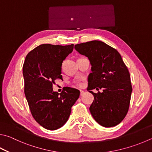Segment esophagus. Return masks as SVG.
<instances>
[{"label": "esophagus", "instance_id": "esophagus-1", "mask_svg": "<svg viewBox=\"0 0 152 152\" xmlns=\"http://www.w3.org/2000/svg\"><path fill=\"white\" fill-rule=\"evenodd\" d=\"M84 94V92L83 90H80V96H83Z\"/></svg>", "mask_w": 152, "mask_h": 152}]
</instances>
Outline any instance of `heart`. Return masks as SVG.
I'll list each match as a JSON object with an SVG mask.
<instances>
[{
    "label": "heart",
    "mask_w": 152,
    "mask_h": 152,
    "mask_svg": "<svg viewBox=\"0 0 152 152\" xmlns=\"http://www.w3.org/2000/svg\"><path fill=\"white\" fill-rule=\"evenodd\" d=\"M78 86H82V83H80V82H78Z\"/></svg>",
    "instance_id": "heart-1"
}]
</instances>
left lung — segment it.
<instances>
[{
	"mask_svg": "<svg viewBox=\"0 0 152 152\" xmlns=\"http://www.w3.org/2000/svg\"><path fill=\"white\" fill-rule=\"evenodd\" d=\"M92 66L88 90L94 96L91 114L100 125L114 127L124 119L130 102L132 87L128 68L116 50L102 41L92 40L74 46ZM102 88L94 93L91 90Z\"/></svg>",
	"mask_w": 152,
	"mask_h": 152,
	"instance_id": "left-lung-1",
	"label": "left lung"
}]
</instances>
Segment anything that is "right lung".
Listing matches in <instances>:
<instances>
[{"label":"right lung","instance_id":"obj_1","mask_svg":"<svg viewBox=\"0 0 152 152\" xmlns=\"http://www.w3.org/2000/svg\"><path fill=\"white\" fill-rule=\"evenodd\" d=\"M74 45L68 46L43 44L27 54L23 73L24 94L30 112L41 126L56 130L66 123L71 107L80 96V91L68 87L61 93L54 92L52 84L62 79V65Z\"/></svg>","mask_w":152,"mask_h":152}]
</instances>
